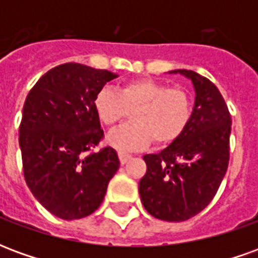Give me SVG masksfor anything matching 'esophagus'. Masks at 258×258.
<instances>
[{
  "label": "esophagus",
  "instance_id": "obj_1",
  "mask_svg": "<svg viewBox=\"0 0 258 258\" xmlns=\"http://www.w3.org/2000/svg\"><path fill=\"white\" fill-rule=\"evenodd\" d=\"M131 155H128V153H124V152H118V159H120V163L121 164H125V163L128 162L130 159H131Z\"/></svg>",
  "mask_w": 258,
  "mask_h": 258
}]
</instances>
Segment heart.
<instances>
[{
  "instance_id": "1",
  "label": "heart",
  "mask_w": 258,
  "mask_h": 258,
  "mask_svg": "<svg viewBox=\"0 0 258 258\" xmlns=\"http://www.w3.org/2000/svg\"><path fill=\"white\" fill-rule=\"evenodd\" d=\"M94 109L106 127L123 121L133 112V124L112 131L107 142L118 151H140L152 140L164 146L184 134L192 117V98L181 87L140 79L125 83L118 91L101 88L94 98Z\"/></svg>"
}]
</instances>
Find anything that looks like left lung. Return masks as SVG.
Returning <instances> with one entry per match:
<instances>
[{
    "mask_svg": "<svg viewBox=\"0 0 258 258\" xmlns=\"http://www.w3.org/2000/svg\"><path fill=\"white\" fill-rule=\"evenodd\" d=\"M194 84L195 106L184 134L156 155H145L142 205L163 221H185L216 196L229 163L231 114L221 92L192 70H174Z\"/></svg>",
    "mask_w": 258,
    "mask_h": 258,
    "instance_id": "left-lung-1",
    "label": "left lung"
}]
</instances>
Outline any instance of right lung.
<instances>
[{
	"label": "right lung",
	"instance_id": "obj_1",
	"mask_svg": "<svg viewBox=\"0 0 258 258\" xmlns=\"http://www.w3.org/2000/svg\"><path fill=\"white\" fill-rule=\"evenodd\" d=\"M117 76L81 63L51 69L26 98L19 145L26 184L49 213L63 220L90 216L101 206L120 166L103 138L94 109L96 92Z\"/></svg>",
	"mask_w": 258,
	"mask_h": 258
}]
</instances>
